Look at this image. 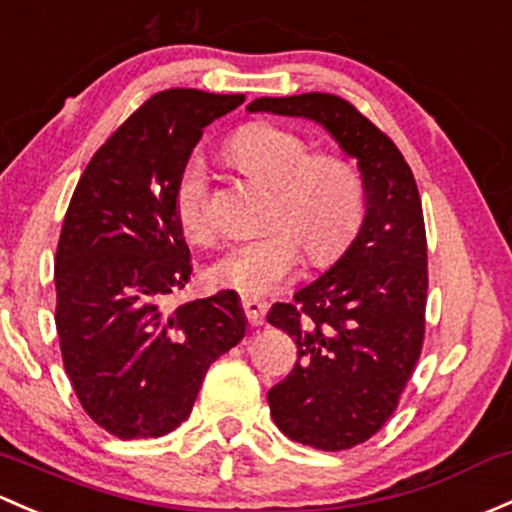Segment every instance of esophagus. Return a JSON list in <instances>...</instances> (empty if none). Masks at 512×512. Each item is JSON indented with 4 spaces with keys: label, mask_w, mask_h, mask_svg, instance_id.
<instances>
[{
    "label": "esophagus",
    "mask_w": 512,
    "mask_h": 512,
    "mask_svg": "<svg viewBox=\"0 0 512 512\" xmlns=\"http://www.w3.org/2000/svg\"><path fill=\"white\" fill-rule=\"evenodd\" d=\"M242 311H245L247 321H250L252 326L265 324V314H267V304H265V301L245 297V299H242Z\"/></svg>",
    "instance_id": "1"
}]
</instances>
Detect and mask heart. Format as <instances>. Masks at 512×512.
Segmentation results:
<instances>
[{
    "mask_svg": "<svg viewBox=\"0 0 512 512\" xmlns=\"http://www.w3.org/2000/svg\"><path fill=\"white\" fill-rule=\"evenodd\" d=\"M228 157L252 179L272 188L265 235L230 247L208 270V282L242 297H265L292 279L299 247L309 262L328 265L351 247L365 220V186L336 154H311L289 129L252 122L233 134ZM174 218L196 245H213L218 228L208 201L206 166L191 157L171 191Z\"/></svg>",
    "mask_w": 512,
    "mask_h": 512,
    "instance_id": "b5f03b06",
    "label": "heart"
}]
</instances>
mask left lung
Wrapping results in <instances>:
<instances>
[{
	"label": "left lung",
	"mask_w": 512,
	"mask_h": 512,
	"mask_svg": "<svg viewBox=\"0 0 512 512\" xmlns=\"http://www.w3.org/2000/svg\"><path fill=\"white\" fill-rule=\"evenodd\" d=\"M247 110L309 117L358 159L363 228L331 270L267 316L297 343V365L267 392L274 424L304 446L351 449L392 417L422 353L429 287L422 198L395 142L348 100L304 93L257 98Z\"/></svg>",
	"instance_id": "obj_1"
}]
</instances>
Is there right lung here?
<instances>
[{
	"instance_id": "1",
	"label": "right lung",
	"mask_w": 512,
	"mask_h": 512,
	"mask_svg": "<svg viewBox=\"0 0 512 512\" xmlns=\"http://www.w3.org/2000/svg\"><path fill=\"white\" fill-rule=\"evenodd\" d=\"M245 102L171 88L127 117L85 166L63 218L56 331L80 405L120 439L164 437L191 414L211 363L238 346V294L169 306L191 277L171 206L203 127Z\"/></svg>"
}]
</instances>
